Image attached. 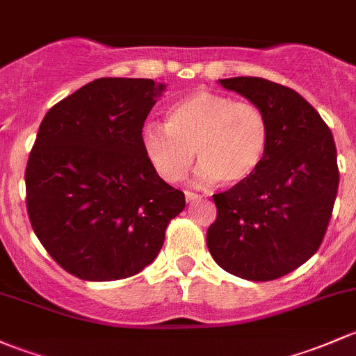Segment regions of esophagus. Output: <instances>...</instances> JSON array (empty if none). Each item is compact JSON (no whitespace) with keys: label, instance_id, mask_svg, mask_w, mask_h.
Instances as JSON below:
<instances>
[{"label":"esophagus","instance_id":"esophagus-1","mask_svg":"<svg viewBox=\"0 0 356 356\" xmlns=\"http://www.w3.org/2000/svg\"><path fill=\"white\" fill-rule=\"evenodd\" d=\"M185 199H186V202H195V200H200V195H199V193L190 192V190H186V192H185Z\"/></svg>","mask_w":356,"mask_h":356}]
</instances>
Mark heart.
Wrapping results in <instances>:
<instances>
[{"label": "heart", "instance_id": "1", "mask_svg": "<svg viewBox=\"0 0 356 356\" xmlns=\"http://www.w3.org/2000/svg\"><path fill=\"white\" fill-rule=\"evenodd\" d=\"M270 144L267 115L255 102L195 90L168 109V123L142 128V147L154 171L178 181L200 161L199 181L226 186L248 181L262 166Z\"/></svg>", "mask_w": 356, "mask_h": 356}]
</instances>
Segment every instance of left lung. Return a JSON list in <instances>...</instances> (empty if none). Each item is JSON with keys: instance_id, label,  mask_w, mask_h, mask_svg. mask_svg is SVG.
Masks as SVG:
<instances>
[{"instance_id": "8db88e82", "label": "left lung", "mask_w": 356, "mask_h": 356, "mask_svg": "<svg viewBox=\"0 0 356 356\" xmlns=\"http://www.w3.org/2000/svg\"><path fill=\"white\" fill-rule=\"evenodd\" d=\"M267 115L270 144L248 181L212 195L218 216L207 229L212 259L248 281H273L321 247L338 195L334 138L298 92L259 76L219 80Z\"/></svg>"}]
</instances>
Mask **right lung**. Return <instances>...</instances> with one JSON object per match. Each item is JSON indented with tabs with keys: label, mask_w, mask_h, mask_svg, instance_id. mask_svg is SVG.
Listing matches in <instances>:
<instances>
[{
	"label": "right lung",
	"mask_w": 356,
	"mask_h": 356,
	"mask_svg": "<svg viewBox=\"0 0 356 356\" xmlns=\"http://www.w3.org/2000/svg\"><path fill=\"white\" fill-rule=\"evenodd\" d=\"M164 90L151 79H97L46 113L25 168L35 236L86 281L140 273L159 254L185 193L154 171L142 128Z\"/></svg>",
	"instance_id": "1"
}]
</instances>
